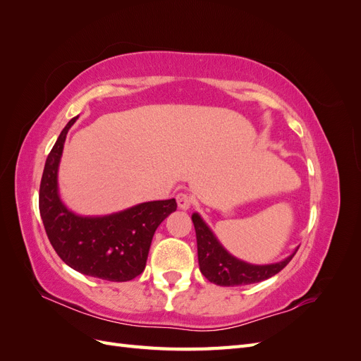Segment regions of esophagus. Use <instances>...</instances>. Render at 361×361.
Returning a JSON list of instances; mask_svg holds the SVG:
<instances>
[{"instance_id":"1","label":"esophagus","mask_w":361,"mask_h":361,"mask_svg":"<svg viewBox=\"0 0 361 361\" xmlns=\"http://www.w3.org/2000/svg\"><path fill=\"white\" fill-rule=\"evenodd\" d=\"M176 200H178V206L180 209H188V207L192 204V197L187 192H179L176 195Z\"/></svg>"}]
</instances>
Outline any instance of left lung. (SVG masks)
I'll use <instances>...</instances> for the list:
<instances>
[{
  "instance_id": "obj_1",
  "label": "left lung",
  "mask_w": 361,
  "mask_h": 361,
  "mask_svg": "<svg viewBox=\"0 0 361 361\" xmlns=\"http://www.w3.org/2000/svg\"><path fill=\"white\" fill-rule=\"evenodd\" d=\"M192 223L197 236L200 271L207 280L218 286H243L267 280L285 268L297 253L295 251L292 256L279 264L250 265L227 253L199 214H192Z\"/></svg>"
}]
</instances>
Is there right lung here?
Listing matches in <instances>:
<instances>
[{"label":"right lung","instance_id":"right-lung-1","mask_svg":"<svg viewBox=\"0 0 361 361\" xmlns=\"http://www.w3.org/2000/svg\"><path fill=\"white\" fill-rule=\"evenodd\" d=\"M78 116L64 126L51 149L39 190V211L51 245L64 264L108 281L133 280L145 271L157 227L176 211L174 199L137 204L106 216H80L57 194V170L64 140Z\"/></svg>","mask_w":361,"mask_h":361}]
</instances>
